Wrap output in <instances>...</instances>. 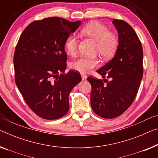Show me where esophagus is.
Segmentation results:
<instances>
[{"instance_id":"esophagus-1","label":"esophagus","mask_w":158,"mask_h":158,"mask_svg":"<svg viewBox=\"0 0 158 158\" xmlns=\"http://www.w3.org/2000/svg\"><path fill=\"white\" fill-rule=\"evenodd\" d=\"M87 78L86 75H84V74H81V79L82 80H86Z\"/></svg>"}]
</instances>
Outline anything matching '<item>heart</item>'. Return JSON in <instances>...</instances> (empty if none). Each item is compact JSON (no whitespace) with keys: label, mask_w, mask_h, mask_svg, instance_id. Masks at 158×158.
Masks as SVG:
<instances>
[{"label":"heart","mask_w":158,"mask_h":158,"mask_svg":"<svg viewBox=\"0 0 158 158\" xmlns=\"http://www.w3.org/2000/svg\"><path fill=\"white\" fill-rule=\"evenodd\" d=\"M81 33L96 41V50L104 59L112 57L118 47V39L114 33L109 32V28L99 22H91L84 27ZM79 40L76 35L72 34L67 37L64 48L69 55H76ZM98 65L97 58L80 56L70 64L72 69L81 74H86Z\"/></svg>","instance_id":"obj_1"}]
</instances>
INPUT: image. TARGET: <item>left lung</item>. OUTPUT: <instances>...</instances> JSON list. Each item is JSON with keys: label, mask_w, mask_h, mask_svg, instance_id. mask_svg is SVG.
<instances>
[{"label": "left lung", "mask_w": 158, "mask_h": 158, "mask_svg": "<svg viewBox=\"0 0 158 158\" xmlns=\"http://www.w3.org/2000/svg\"><path fill=\"white\" fill-rule=\"evenodd\" d=\"M112 23L118 34L116 55L96 71L103 80L87 78L91 85V108L104 118H114L128 109L137 95L143 74V48L138 35L123 20L114 19Z\"/></svg>", "instance_id": "1"}]
</instances>
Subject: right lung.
Wrapping results in <instances>:
<instances>
[{
	"instance_id": "add662e5",
	"label": "right lung",
	"mask_w": 158,
	"mask_h": 158,
	"mask_svg": "<svg viewBox=\"0 0 158 158\" xmlns=\"http://www.w3.org/2000/svg\"><path fill=\"white\" fill-rule=\"evenodd\" d=\"M80 24V20L69 22L58 17L34 21L16 45L15 84L28 106L44 119H57L67 114L70 91L81 81L78 72L64 74V42Z\"/></svg>"
}]
</instances>
